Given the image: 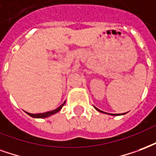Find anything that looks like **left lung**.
<instances>
[{"label": "left lung", "mask_w": 156, "mask_h": 156, "mask_svg": "<svg viewBox=\"0 0 156 156\" xmlns=\"http://www.w3.org/2000/svg\"><path fill=\"white\" fill-rule=\"evenodd\" d=\"M94 107H95V110H96V111H98L99 112H101V113H104V114L111 115H118V114H110V113H105V112H104V111H101V110H99V109H97V108L95 107V106H94ZM125 114H126V113H124V114H122V115H125Z\"/></svg>", "instance_id": "left-lung-1"}]
</instances>
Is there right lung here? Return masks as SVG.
<instances>
[{"label": "right lung", "instance_id": "add662e5", "mask_svg": "<svg viewBox=\"0 0 156 156\" xmlns=\"http://www.w3.org/2000/svg\"><path fill=\"white\" fill-rule=\"evenodd\" d=\"M65 103H66V101H65L63 104L61 105H60L59 107L56 108L55 110H54V111H48V112H45V113H39V114H30V113H28V112H27V114L29 115L30 116L34 117V118H46V117L51 116V115H54V114H55V113L59 112V111L61 110V108L63 107V105H65Z\"/></svg>", "mask_w": 156, "mask_h": 156}]
</instances>
